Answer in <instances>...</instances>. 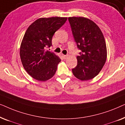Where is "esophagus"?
Instances as JSON below:
<instances>
[{
  "mask_svg": "<svg viewBox=\"0 0 125 125\" xmlns=\"http://www.w3.org/2000/svg\"><path fill=\"white\" fill-rule=\"evenodd\" d=\"M62 56L63 59H66L68 58V57L67 55H64V54H62Z\"/></svg>",
  "mask_w": 125,
  "mask_h": 125,
  "instance_id": "obj_1",
  "label": "esophagus"
}]
</instances>
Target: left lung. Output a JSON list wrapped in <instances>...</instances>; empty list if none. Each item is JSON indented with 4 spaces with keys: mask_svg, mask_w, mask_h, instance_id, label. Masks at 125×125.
<instances>
[{
    "mask_svg": "<svg viewBox=\"0 0 125 125\" xmlns=\"http://www.w3.org/2000/svg\"><path fill=\"white\" fill-rule=\"evenodd\" d=\"M72 33L81 51L77 65L72 69L74 76L81 81L94 78L100 72L107 58V48L101 30L92 20L84 17H69Z\"/></svg>",
    "mask_w": 125,
    "mask_h": 125,
    "instance_id": "1",
    "label": "left lung"
}]
</instances>
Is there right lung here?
<instances>
[{
	"mask_svg": "<svg viewBox=\"0 0 125 125\" xmlns=\"http://www.w3.org/2000/svg\"><path fill=\"white\" fill-rule=\"evenodd\" d=\"M66 20V17L39 18L25 32L20 45V59L24 68L34 79L45 81L55 74L61 59L46 48L52 45L54 33Z\"/></svg>",
	"mask_w": 125,
	"mask_h": 125,
	"instance_id": "1",
	"label": "right lung"
}]
</instances>
